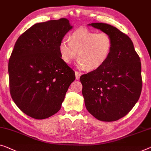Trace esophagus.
<instances>
[{
  "label": "esophagus",
  "instance_id": "esophagus-1",
  "mask_svg": "<svg viewBox=\"0 0 151 151\" xmlns=\"http://www.w3.org/2000/svg\"><path fill=\"white\" fill-rule=\"evenodd\" d=\"M81 75V73H79V72H78V71H75V76H76V79L78 80V78H80Z\"/></svg>",
  "mask_w": 151,
  "mask_h": 151
}]
</instances>
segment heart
I'll return each instance as SVG.
<instances>
[{
	"instance_id": "b5f03b06",
	"label": "heart",
	"mask_w": 151,
	"mask_h": 151,
	"mask_svg": "<svg viewBox=\"0 0 151 151\" xmlns=\"http://www.w3.org/2000/svg\"><path fill=\"white\" fill-rule=\"evenodd\" d=\"M112 39L106 33H97L87 28H79L63 39L59 44V51L63 61L70 64L77 56L78 69L95 70L104 64L111 54Z\"/></svg>"
}]
</instances>
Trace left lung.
Returning <instances> with one entry per match:
<instances>
[{"mask_svg":"<svg viewBox=\"0 0 151 151\" xmlns=\"http://www.w3.org/2000/svg\"><path fill=\"white\" fill-rule=\"evenodd\" d=\"M111 37L112 47L106 61L80 77L86 109L98 120L114 121L132 109L142 91L141 62L130 38L104 23L88 24Z\"/></svg>","mask_w":151,"mask_h":151,"instance_id":"1","label":"left lung"}]
</instances>
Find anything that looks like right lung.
<instances>
[{"mask_svg": "<svg viewBox=\"0 0 151 151\" xmlns=\"http://www.w3.org/2000/svg\"><path fill=\"white\" fill-rule=\"evenodd\" d=\"M73 28L66 18L37 23L18 38L9 61L11 98L27 115L44 119L61 109L75 72L59 44Z\"/></svg>", "mask_w": 151, "mask_h": 151, "instance_id": "add662e5", "label": "right lung"}]
</instances>
